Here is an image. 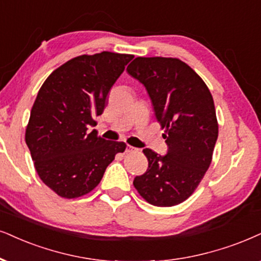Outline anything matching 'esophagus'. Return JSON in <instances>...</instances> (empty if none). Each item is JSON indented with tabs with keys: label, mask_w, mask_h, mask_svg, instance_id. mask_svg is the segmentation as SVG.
<instances>
[{
	"label": "esophagus",
	"mask_w": 261,
	"mask_h": 261,
	"mask_svg": "<svg viewBox=\"0 0 261 261\" xmlns=\"http://www.w3.org/2000/svg\"><path fill=\"white\" fill-rule=\"evenodd\" d=\"M137 149H136V148H135V147H133V146H127L126 147V150H125V151H126V153H134V151H136Z\"/></svg>",
	"instance_id": "esophagus-1"
}]
</instances>
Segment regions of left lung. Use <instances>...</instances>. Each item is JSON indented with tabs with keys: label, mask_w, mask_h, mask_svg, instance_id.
<instances>
[{
	"label": "left lung",
	"mask_w": 261,
	"mask_h": 261,
	"mask_svg": "<svg viewBox=\"0 0 261 261\" xmlns=\"http://www.w3.org/2000/svg\"><path fill=\"white\" fill-rule=\"evenodd\" d=\"M127 73L147 89L169 147L161 156L143 149L148 169L134 186L147 202L171 207L186 201L208 170L218 138L210 89L199 74L176 58H136Z\"/></svg>",
	"instance_id": "8db88e82"
}]
</instances>
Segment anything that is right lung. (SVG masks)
Masks as SVG:
<instances>
[{
	"instance_id": "right-lung-1",
	"label": "right lung",
	"mask_w": 261,
	"mask_h": 261,
	"mask_svg": "<svg viewBox=\"0 0 261 261\" xmlns=\"http://www.w3.org/2000/svg\"><path fill=\"white\" fill-rule=\"evenodd\" d=\"M133 59L111 51L81 55L58 67L39 89L25 141L39 178L59 196L75 199L90 193L115 154L126 148L89 128Z\"/></svg>"
}]
</instances>
